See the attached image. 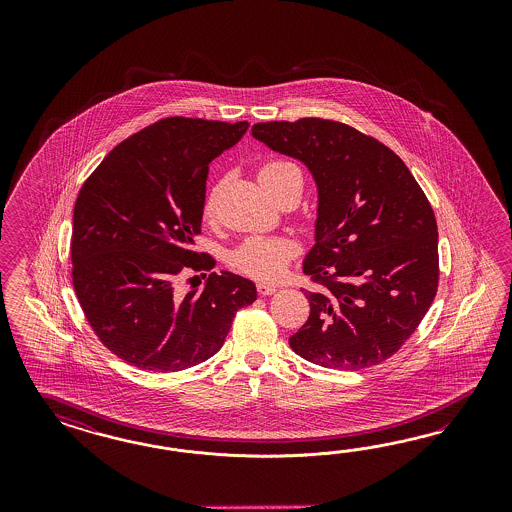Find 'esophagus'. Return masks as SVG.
Wrapping results in <instances>:
<instances>
[{"label": "esophagus", "mask_w": 512, "mask_h": 512, "mask_svg": "<svg viewBox=\"0 0 512 512\" xmlns=\"http://www.w3.org/2000/svg\"><path fill=\"white\" fill-rule=\"evenodd\" d=\"M276 291H278L276 285H268V283H259V285H257V293H259V295H274Z\"/></svg>", "instance_id": "1"}]
</instances>
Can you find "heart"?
<instances>
[{
    "mask_svg": "<svg viewBox=\"0 0 512 512\" xmlns=\"http://www.w3.org/2000/svg\"><path fill=\"white\" fill-rule=\"evenodd\" d=\"M300 176L298 167L289 161H268L259 169L261 182H274L285 176ZM216 204V189L210 191L204 202V214L212 216ZM296 244L289 238L276 236H253L231 253V266L249 278L261 281L278 279L287 264L296 255Z\"/></svg>",
    "mask_w": 512,
    "mask_h": 512,
    "instance_id": "obj_1",
    "label": "heart"
}]
</instances>
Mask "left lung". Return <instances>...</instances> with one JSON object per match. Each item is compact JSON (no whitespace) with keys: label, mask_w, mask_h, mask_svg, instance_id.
Instances as JSON below:
<instances>
[{"label":"left lung","mask_w":512,"mask_h":512,"mask_svg":"<svg viewBox=\"0 0 512 512\" xmlns=\"http://www.w3.org/2000/svg\"><path fill=\"white\" fill-rule=\"evenodd\" d=\"M295 157L317 186L315 244L304 274L310 317L289 338L306 360L355 372L392 357L417 330L439 281L434 210L402 159L351 125L302 118L251 127Z\"/></svg>","instance_id":"1"}]
</instances>
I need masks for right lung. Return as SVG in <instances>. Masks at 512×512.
I'll use <instances>...</instances> for the list:
<instances>
[{
	"instance_id": "obj_1",
	"label": "right lung",
	"mask_w": 512,
	"mask_h": 512,
	"mask_svg": "<svg viewBox=\"0 0 512 512\" xmlns=\"http://www.w3.org/2000/svg\"><path fill=\"white\" fill-rule=\"evenodd\" d=\"M248 127L159 120L110 150L80 187L71 238L78 304L101 343L135 368L167 373L201 364L221 349L236 311L257 300L251 279L225 270L212 272L201 291H176L184 270L216 264L193 251L208 165Z\"/></svg>"
}]
</instances>
